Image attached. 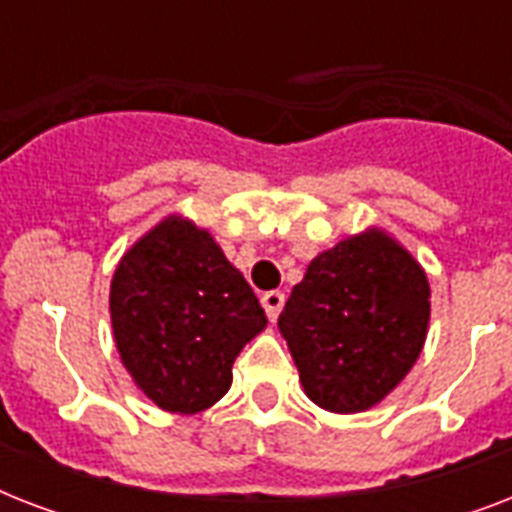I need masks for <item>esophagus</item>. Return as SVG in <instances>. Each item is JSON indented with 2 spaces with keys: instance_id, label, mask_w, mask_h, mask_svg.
I'll list each match as a JSON object with an SVG mask.
<instances>
[{
  "instance_id": "esophagus-1",
  "label": "esophagus",
  "mask_w": 512,
  "mask_h": 512,
  "mask_svg": "<svg viewBox=\"0 0 512 512\" xmlns=\"http://www.w3.org/2000/svg\"><path fill=\"white\" fill-rule=\"evenodd\" d=\"M260 303H263L265 308V316H268L271 321H276L279 319L281 308H284V295H281V292H265Z\"/></svg>"
}]
</instances>
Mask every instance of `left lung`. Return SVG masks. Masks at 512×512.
I'll use <instances>...</instances> for the list:
<instances>
[{"label":"left lung","instance_id":"1","mask_svg":"<svg viewBox=\"0 0 512 512\" xmlns=\"http://www.w3.org/2000/svg\"><path fill=\"white\" fill-rule=\"evenodd\" d=\"M430 321L422 265L369 228L313 257L279 316L305 396L335 414L372 409L420 358Z\"/></svg>","mask_w":512,"mask_h":512}]
</instances>
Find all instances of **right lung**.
<instances>
[{
  "mask_svg": "<svg viewBox=\"0 0 512 512\" xmlns=\"http://www.w3.org/2000/svg\"><path fill=\"white\" fill-rule=\"evenodd\" d=\"M108 305L124 369L172 414L217 404L241 348L268 324L212 233L180 215L164 217L124 252Z\"/></svg>",
  "mask_w": 512,
  "mask_h": 512,
  "instance_id": "1",
  "label": "right lung"
}]
</instances>
